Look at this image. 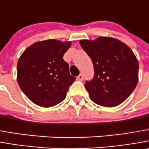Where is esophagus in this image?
Here are the masks:
<instances>
[{
    "mask_svg": "<svg viewBox=\"0 0 149 149\" xmlns=\"http://www.w3.org/2000/svg\"><path fill=\"white\" fill-rule=\"evenodd\" d=\"M77 79L79 80V81H83V75L80 74L79 76L77 77Z\"/></svg>",
    "mask_w": 149,
    "mask_h": 149,
    "instance_id": "34e87169",
    "label": "esophagus"
}]
</instances>
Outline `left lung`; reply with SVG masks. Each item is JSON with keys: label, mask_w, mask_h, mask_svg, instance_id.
Instances as JSON below:
<instances>
[{"label": "left lung", "mask_w": 149, "mask_h": 149, "mask_svg": "<svg viewBox=\"0 0 149 149\" xmlns=\"http://www.w3.org/2000/svg\"><path fill=\"white\" fill-rule=\"evenodd\" d=\"M79 43L94 66L93 79L85 83L91 100L105 107L124 102L139 81V63L130 48L110 37Z\"/></svg>", "instance_id": "left-lung-1"}]
</instances>
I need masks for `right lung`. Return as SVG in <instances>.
Returning <instances> with one entry per match:
<instances>
[{
	"label": "right lung",
	"instance_id": "obj_1",
	"mask_svg": "<svg viewBox=\"0 0 149 149\" xmlns=\"http://www.w3.org/2000/svg\"><path fill=\"white\" fill-rule=\"evenodd\" d=\"M72 42L48 39L24 51L17 63V81L24 95L42 107L58 105L75 81L63 60Z\"/></svg>",
	"mask_w": 149,
	"mask_h": 149
}]
</instances>
